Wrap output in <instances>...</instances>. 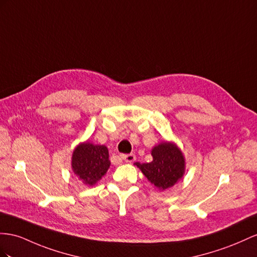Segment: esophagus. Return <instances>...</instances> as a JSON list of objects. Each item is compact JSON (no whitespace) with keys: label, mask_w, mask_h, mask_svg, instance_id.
<instances>
[{"label":"esophagus","mask_w":257,"mask_h":257,"mask_svg":"<svg viewBox=\"0 0 257 257\" xmlns=\"http://www.w3.org/2000/svg\"><path fill=\"white\" fill-rule=\"evenodd\" d=\"M120 156H121V159L127 163H133V162L136 161V155L133 154V153H131V154H122Z\"/></svg>","instance_id":"esophagus-1"}]
</instances>
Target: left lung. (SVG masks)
Here are the masks:
<instances>
[{
  "label": "left lung",
  "instance_id": "8db88e82",
  "mask_svg": "<svg viewBox=\"0 0 257 257\" xmlns=\"http://www.w3.org/2000/svg\"><path fill=\"white\" fill-rule=\"evenodd\" d=\"M153 161L136 163L148 180L160 190L175 186L185 174V157L180 149L172 142H162L152 149Z\"/></svg>",
  "mask_w": 257,
  "mask_h": 257
}]
</instances>
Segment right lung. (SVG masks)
Returning a JSON list of instances; mask_svg holds the SVG:
<instances>
[{
    "label": "right lung",
    "instance_id": "right-lung-1",
    "mask_svg": "<svg viewBox=\"0 0 257 257\" xmlns=\"http://www.w3.org/2000/svg\"><path fill=\"white\" fill-rule=\"evenodd\" d=\"M109 165L108 150L105 146L87 141L79 144L72 153V172L84 185H95L106 174Z\"/></svg>",
    "mask_w": 257,
    "mask_h": 257
}]
</instances>
